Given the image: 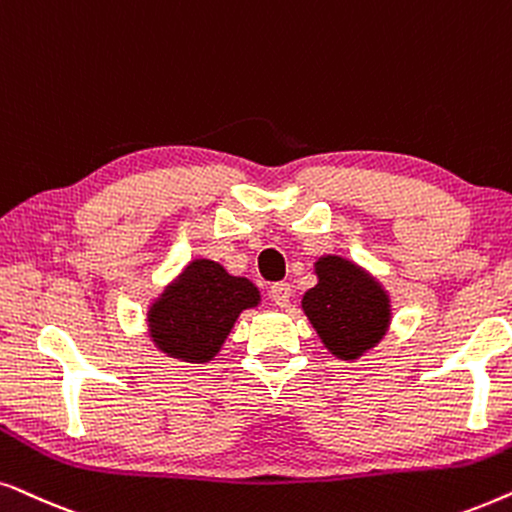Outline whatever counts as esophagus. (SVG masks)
I'll list each match as a JSON object with an SVG mask.
<instances>
[{"label":"esophagus","instance_id":"esophagus-1","mask_svg":"<svg viewBox=\"0 0 512 512\" xmlns=\"http://www.w3.org/2000/svg\"><path fill=\"white\" fill-rule=\"evenodd\" d=\"M290 297H292L290 283H274V285H271V299H274L276 306H281V309L290 306Z\"/></svg>","mask_w":512,"mask_h":512}]
</instances>
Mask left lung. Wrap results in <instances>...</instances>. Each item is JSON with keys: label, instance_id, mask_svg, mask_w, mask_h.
<instances>
[{"label": "left lung", "instance_id": "left-lung-1", "mask_svg": "<svg viewBox=\"0 0 512 512\" xmlns=\"http://www.w3.org/2000/svg\"><path fill=\"white\" fill-rule=\"evenodd\" d=\"M318 283L302 309L332 356L356 360L374 349L391 325V299L377 278L339 255L318 257Z\"/></svg>", "mask_w": 512, "mask_h": 512}]
</instances>
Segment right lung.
I'll use <instances>...</instances> for the list:
<instances>
[{"label":"right lung","instance_id":"1","mask_svg":"<svg viewBox=\"0 0 512 512\" xmlns=\"http://www.w3.org/2000/svg\"><path fill=\"white\" fill-rule=\"evenodd\" d=\"M257 285L206 257L192 260L147 311L149 337L168 358L210 363L245 309L260 304Z\"/></svg>","mask_w":512,"mask_h":512}]
</instances>
